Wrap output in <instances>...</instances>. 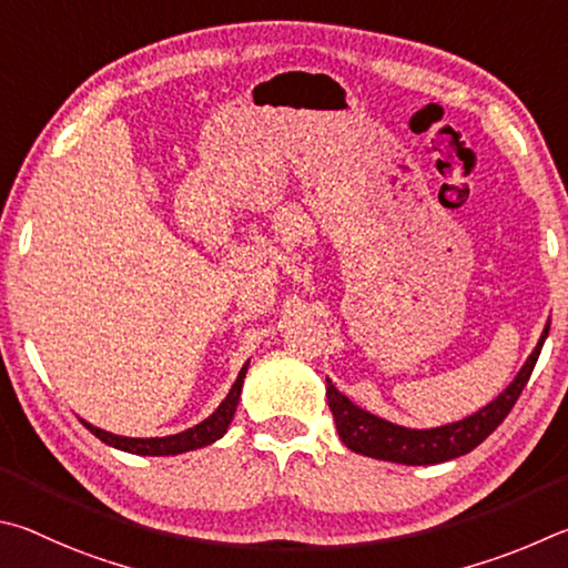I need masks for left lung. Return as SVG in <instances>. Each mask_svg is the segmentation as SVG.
<instances>
[{"mask_svg": "<svg viewBox=\"0 0 568 568\" xmlns=\"http://www.w3.org/2000/svg\"><path fill=\"white\" fill-rule=\"evenodd\" d=\"M546 336H549V324L544 326L539 344H536V349L521 366V372L516 374V379L506 386V392L496 396L491 404H486L484 409L466 416V419L436 426V429H404V426L384 422L379 416L354 406L326 379V402H329V409L334 414L336 432H339L342 442L356 454L406 466L442 464L456 459V456L469 454L514 409L516 399H519L526 382H529L536 359H539Z\"/></svg>", "mask_w": 568, "mask_h": 568, "instance_id": "1", "label": "left lung"}]
</instances>
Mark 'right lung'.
Listing matches in <instances>:
<instances>
[{
  "label": "right lung",
  "instance_id": "add662e5",
  "mask_svg": "<svg viewBox=\"0 0 568 568\" xmlns=\"http://www.w3.org/2000/svg\"><path fill=\"white\" fill-rule=\"evenodd\" d=\"M244 376H246V364L242 366V372H239L232 392H229L226 399L219 404V409L212 416H209V419H204L202 424H196V426H192V429H186L182 434L162 436V439H129V436H116V434L97 429V426L87 424V422H82V424L97 436V439H102L104 444L114 446V449H122V452H129V454L172 456V454L192 452V449H199V446L214 444L216 439H222V436L226 434L229 424H232V419H234L239 394H242Z\"/></svg>",
  "mask_w": 568,
  "mask_h": 568
}]
</instances>
